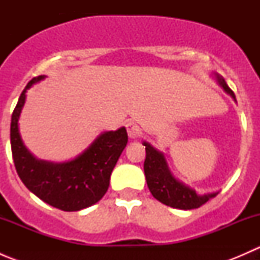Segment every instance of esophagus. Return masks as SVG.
Returning a JSON list of instances; mask_svg holds the SVG:
<instances>
[{"mask_svg": "<svg viewBox=\"0 0 260 260\" xmlns=\"http://www.w3.org/2000/svg\"><path fill=\"white\" fill-rule=\"evenodd\" d=\"M125 128H127V133L128 136H129V138L136 140V138L140 137L141 135L140 125H138L136 122H133V120H128V122L125 123Z\"/></svg>", "mask_w": 260, "mask_h": 260, "instance_id": "34e87169", "label": "esophagus"}]
</instances>
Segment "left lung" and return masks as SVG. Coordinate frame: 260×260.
Returning <instances> with one entry per match:
<instances>
[{"mask_svg": "<svg viewBox=\"0 0 260 260\" xmlns=\"http://www.w3.org/2000/svg\"><path fill=\"white\" fill-rule=\"evenodd\" d=\"M214 75L219 85L222 86V89L234 101H237L234 91L228 86L224 78L217 73H215ZM143 146H146V159L143 169H145L147 186L153 198L157 199L159 203L181 210H191V209L200 208L217 195V192L198 195L195 190L175 179L162 152L157 151L147 142H143Z\"/></svg>", "mask_w": 260, "mask_h": 260, "instance_id": "8db88e82", "label": "left lung"}]
</instances>
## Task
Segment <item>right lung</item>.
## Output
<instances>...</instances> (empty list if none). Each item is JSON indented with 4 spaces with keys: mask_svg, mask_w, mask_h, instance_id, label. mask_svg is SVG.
<instances>
[{
    "mask_svg": "<svg viewBox=\"0 0 260 260\" xmlns=\"http://www.w3.org/2000/svg\"><path fill=\"white\" fill-rule=\"evenodd\" d=\"M40 75L28 81L21 93L11 118V149L15 167L23 185L39 199L62 211H79L98 203L109 187V179L120 153L127 146L124 127L103 132L83 153L67 162L38 159L30 153L18 131V118L26 91L43 80Z\"/></svg>",
    "mask_w": 260,
    "mask_h": 260,
    "instance_id": "add662e5",
    "label": "right lung"
}]
</instances>
